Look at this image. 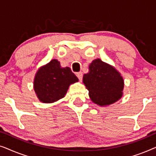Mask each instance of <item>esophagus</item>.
Listing matches in <instances>:
<instances>
[{"mask_svg":"<svg viewBox=\"0 0 156 156\" xmlns=\"http://www.w3.org/2000/svg\"><path fill=\"white\" fill-rule=\"evenodd\" d=\"M76 76L78 77L79 80L82 81V76H83L82 72H78V73H76Z\"/></svg>","mask_w":156,"mask_h":156,"instance_id":"esophagus-1","label":"esophagus"}]
</instances>
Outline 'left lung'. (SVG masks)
Returning a JSON list of instances; mask_svg holds the SVG:
<instances>
[{"instance_id": "8db88e82", "label": "left lung", "mask_w": 156, "mask_h": 156, "mask_svg": "<svg viewBox=\"0 0 156 156\" xmlns=\"http://www.w3.org/2000/svg\"><path fill=\"white\" fill-rule=\"evenodd\" d=\"M83 83L94 103L100 106L114 104L123 95V77L114 67L100 59L92 61L89 72L83 76Z\"/></svg>"}]
</instances>
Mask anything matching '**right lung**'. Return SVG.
I'll list each match as a JSON object with an SVG mask.
<instances>
[{"label":"right lung","mask_w":156,"mask_h":156,"mask_svg":"<svg viewBox=\"0 0 156 156\" xmlns=\"http://www.w3.org/2000/svg\"><path fill=\"white\" fill-rule=\"evenodd\" d=\"M69 67H62L52 59L37 70L34 79V90L42 103H53L65 97L70 84L78 82Z\"/></svg>","instance_id":"1"}]
</instances>
